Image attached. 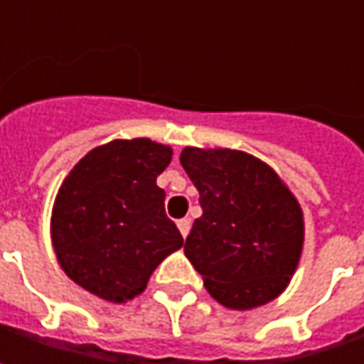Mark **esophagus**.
Segmentation results:
<instances>
[{
    "mask_svg": "<svg viewBox=\"0 0 364 364\" xmlns=\"http://www.w3.org/2000/svg\"><path fill=\"white\" fill-rule=\"evenodd\" d=\"M178 229H180V232H182V237L186 239V235L190 232V220H188V218H180V220H178Z\"/></svg>",
    "mask_w": 364,
    "mask_h": 364,
    "instance_id": "1",
    "label": "esophagus"
}]
</instances>
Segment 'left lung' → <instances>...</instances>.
<instances>
[{
  "label": "left lung",
  "mask_w": 364,
  "mask_h": 364,
  "mask_svg": "<svg viewBox=\"0 0 364 364\" xmlns=\"http://www.w3.org/2000/svg\"><path fill=\"white\" fill-rule=\"evenodd\" d=\"M180 161L203 206L184 253L208 294L232 310L275 300L296 272L304 245L296 196L273 168L239 149L184 147Z\"/></svg>",
  "instance_id": "1"
}]
</instances>
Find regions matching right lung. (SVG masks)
I'll list each match as a JSON object with an SVG mask.
<instances>
[{
	"instance_id": "obj_1",
	"label": "right lung",
	"mask_w": 364,
	"mask_h": 364,
	"mask_svg": "<svg viewBox=\"0 0 364 364\" xmlns=\"http://www.w3.org/2000/svg\"><path fill=\"white\" fill-rule=\"evenodd\" d=\"M172 147L146 137L91 149L56 194L50 232L64 273L101 300L139 296L149 275L184 239L166 217L156 184Z\"/></svg>"
}]
</instances>
